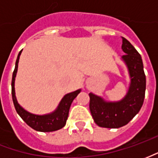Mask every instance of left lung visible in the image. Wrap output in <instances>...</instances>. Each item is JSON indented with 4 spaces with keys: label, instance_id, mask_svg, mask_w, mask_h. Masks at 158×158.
I'll return each instance as SVG.
<instances>
[{
    "label": "left lung",
    "instance_id": "obj_1",
    "mask_svg": "<svg viewBox=\"0 0 158 158\" xmlns=\"http://www.w3.org/2000/svg\"><path fill=\"white\" fill-rule=\"evenodd\" d=\"M123 60L129 69L131 79L125 97L117 102H107L89 93V110L96 124L103 128L118 129L126 125L141 108L146 92V75L141 56L129 40L122 37Z\"/></svg>",
    "mask_w": 158,
    "mask_h": 158
}]
</instances>
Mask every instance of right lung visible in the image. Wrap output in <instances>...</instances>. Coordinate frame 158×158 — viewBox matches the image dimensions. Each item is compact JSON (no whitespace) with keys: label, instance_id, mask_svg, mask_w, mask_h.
<instances>
[{"label":"right lung","instance_id":"right-lung-1","mask_svg":"<svg viewBox=\"0 0 158 158\" xmlns=\"http://www.w3.org/2000/svg\"><path fill=\"white\" fill-rule=\"evenodd\" d=\"M22 51H20L18 56V58L16 61L15 69L12 73V96L13 104L15 106V109L17 113L24 122L32 129H34L36 131H40V132H52V131H56L58 129H62L64 127L67 122V119L69 117V108L72 104L73 101L74 100L78 94L80 92V89H78L76 91H73L72 93L67 94L64 97L62 98L61 102L59 104L58 107L56 108L55 112H53L51 114L47 115H35L32 113H29L25 110L22 108L19 105L15 96V89H14V81H15V77L17 71H18V66H19V56L21 55Z\"/></svg>","mask_w":158,"mask_h":158}]
</instances>
